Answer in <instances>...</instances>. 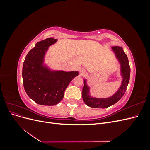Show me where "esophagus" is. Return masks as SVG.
Masks as SVG:
<instances>
[{
  "mask_svg": "<svg viewBox=\"0 0 150 150\" xmlns=\"http://www.w3.org/2000/svg\"><path fill=\"white\" fill-rule=\"evenodd\" d=\"M80 72H81V73H84V72H85L84 69H83V68H80Z\"/></svg>",
  "mask_w": 150,
  "mask_h": 150,
  "instance_id": "obj_1",
  "label": "esophagus"
}]
</instances>
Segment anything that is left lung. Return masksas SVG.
<instances>
[{"instance_id":"left-lung-1","label":"left lung","mask_w":150,"mask_h":150,"mask_svg":"<svg viewBox=\"0 0 150 150\" xmlns=\"http://www.w3.org/2000/svg\"><path fill=\"white\" fill-rule=\"evenodd\" d=\"M117 58L121 63V71L123 78L122 84L119 90L113 95L108 98H91L89 95V87L86 85V80H84V85L83 89V99L86 105L94 108H106L112 106L118 101L125 93L128 87L130 77V66L129 61L126 54L124 52L121 47L115 46L112 47Z\"/></svg>"}]
</instances>
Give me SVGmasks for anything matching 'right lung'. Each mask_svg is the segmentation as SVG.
<instances>
[{
    "label": "right lung",
    "mask_w": 150,
    "mask_h": 150,
    "mask_svg": "<svg viewBox=\"0 0 150 150\" xmlns=\"http://www.w3.org/2000/svg\"><path fill=\"white\" fill-rule=\"evenodd\" d=\"M57 39L47 38L38 42L27 54L22 67V79L27 94L40 105L54 106L64 97L70 82L78 76V71H51L43 66L48 47Z\"/></svg>",
    "instance_id": "right-lung-1"
}]
</instances>
